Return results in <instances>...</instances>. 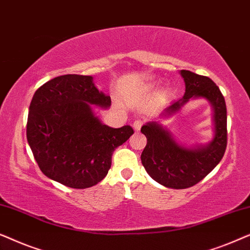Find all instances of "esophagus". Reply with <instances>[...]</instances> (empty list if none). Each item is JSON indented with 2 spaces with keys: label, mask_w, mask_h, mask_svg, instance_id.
<instances>
[{
  "label": "esophagus",
  "mask_w": 250,
  "mask_h": 250,
  "mask_svg": "<svg viewBox=\"0 0 250 250\" xmlns=\"http://www.w3.org/2000/svg\"><path fill=\"white\" fill-rule=\"evenodd\" d=\"M142 125H143L142 119H135V122L133 123V127H134L135 131H140L142 127Z\"/></svg>",
  "instance_id": "1"
}]
</instances>
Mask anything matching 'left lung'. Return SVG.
Listing matches in <instances>:
<instances>
[{"instance_id": "8db88e82", "label": "left lung", "mask_w": 250, "mask_h": 250, "mask_svg": "<svg viewBox=\"0 0 250 250\" xmlns=\"http://www.w3.org/2000/svg\"><path fill=\"white\" fill-rule=\"evenodd\" d=\"M181 75L186 93L183 99L166 108V116L179 111L191 98L207 99L214 109L215 136L207 146L187 149L177 145L162 125L148 123L142 126L141 132L146 138L142 165L156 182L172 189H187L205 179L223 158L228 143L227 105L220 88L207 76L190 70H181Z\"/></svg>"}]
</instances>
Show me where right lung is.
Listing matches in <instances>:
<instances>
[{
	"instance_id": "obj_1",
	"label": "right lung",
	"mask_w": 250,
	"mask_h": 250,
	"mask_svg": "<svg viewBox=\"0 0 250 250\" xmlns=\"http://www.w3.org/2000/svg\"><path fill=\"white\" fill-rule=\"evenodd\" d=\"M110 104L92 76L63 75L37 88L26 132L44 175L73 189H86L104 179L115 149L134 133L129 125L109 127L92 112L91 104L107 108Z\"/></svg>"
}]
</instances>
